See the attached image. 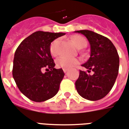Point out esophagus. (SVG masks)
I'll return each instance as SVG.
<instances>
[{
	"instance_id": "esophagus-1",
	"label": "esophagus",
	"mask_w": 129,
	"mask_h": 129,
	"mask_svg": "<svg viewBox=\"0 0 129 129\" xmlns=\"http://www.w3.org/2000/svg\"><path fill=\"white\" fill-rule=\"evenodd\" d=\"M63 72H64L65 73H66V72H68V70L66 69V68H63Z\"/></svg>"
}]
</instances>
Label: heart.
Wrapping results in <instances>:
<instances>
[{"label": "heart", "instance_id": "heart-1", "mask_svg": "<svg viewBox=\"0 0 129 129\" xmlns=\"http://www.w3.org/2000/svg\"><path fill=\"white\" fill-rule=\"evenodd\" d=\"M70 39L72 43L74 44V45L79 49L85 47L86 45V40L80 35H73ZM59 44V40L57 39L53 41L50 46V54L54 57H56L59 54V50H58ZM79 63H80V60L77 58H70L66 57H59L56 61L57 67L66 68V69H70L74 66L79 64Z\"/></svg>", "mask_w": 129, "mask_h": 129}]
</instances>
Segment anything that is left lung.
I'll list each match as a JSON object with an SVG mask.
<instances>
[{
    "instance_id": "obj_1",
    "label": "left lung",
    "mask_w": 129,
    "mask_h": 129,
    "mask_svg": "<svg viewBox=\"0 0 129 129\" xmlns=\"http://www.w3.org/2000/svg\"><path fill=\"white\" fill-rule=\"evenodd\" d=\"M76 33L84 35L90 45V57L82 65L87 69L89 75L80 70L75 82L77 92L89 101L103 99L111 91L118 77L119 56L118 51L110 40L105 36L89 30H81Z\"/></svg>"
}]
</instances>
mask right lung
<instances>
[{
    "instance_id": "obj_1",
    "label": "right lung",
    "mask_w": 129,
    "mask_h": 129,
    "mask_svg": "<svg viewBox=\"0 0 129 129\" xmlns=\"http://www.w3.org/2000/svg\"><path fill=\"white\" fill-rule=\"evenodd\" d=\"M64 33L36 31L17 48L12 74L20 91L28 99L43 102L55 96L64 77L61 68L55 69L50 52L52 41ZM47 72L43 73L42 70Z\"/></svg>"
}]
</instances>
